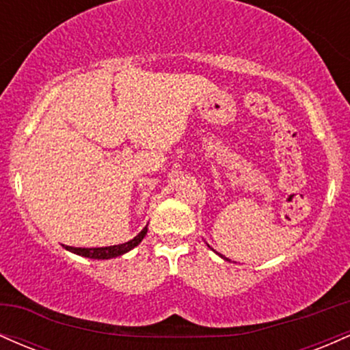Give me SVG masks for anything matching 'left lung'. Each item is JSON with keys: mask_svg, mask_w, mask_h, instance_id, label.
<instances>
[{"mask_svg": "<svg viewBox=\"0 0 350 350\" xmlns=\"http://www.w3.org/2000/svg\"><path fill=\"white\" fill-rule=\"evenodd\" d=\"M222 258H224V256H222Z\"/></svg>", "mask_w": 350, "mask_h": 350, "instance_id": "obj_1", "label": "left lung"}]
</instances>
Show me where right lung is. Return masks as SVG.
Segmentation results:
<instances>
[{
  "instance_id": "right-lung-1",
  "label": "right lung",
  "mask_w": 350,
  "mask_h": 350,
  "mask_svg": "<svg viewBox=\"0 0 350 350\" xmlns=\"http://www.w3.org/2000/svg\"><path fill=\"white\" fill-rule=\"evenodd\" d=\"M148 232V226L139 232L135 239H131L130 242H124L120 245H111V247H100V248H80V247H69L66 245V250H69L72 253H77L80 256H87V258H94V260H108V258H115V256L123 255V253L130 252L131 248H135L136 245H139V242L144 239Z\"/></svg>"
}]
</instances>
